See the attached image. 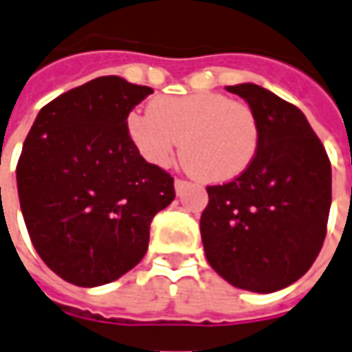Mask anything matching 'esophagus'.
<instances>
[{"label":"esophagus","instance_id":"esophagus-1","mask_svg":"<svg viewBox=\"0 0 352 352\" xmlns=\"http://www.w3.org/2000/svg\"><path fill=\"white\" fill-rule=\"evenodd\" d=\"M187 186H189V182H187V179H182V178L174 179V189H176V192H182Z\"/></svg>","mask_w":352,"mask_h":352}]
</instances>
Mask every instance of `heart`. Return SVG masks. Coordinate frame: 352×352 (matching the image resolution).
I'll use <instances>...</instances> for the list:
<instances>
[{
    "mask_svg": "<svg viewBox=\"0 0 352 352\" xmlns=\"http://www.w3.org/2000/svg\"><path fill=\"white\" fill-rule=\"evenodd\" d=\"M148 111L129 113L126 128L137 152L152 165H168L182 141L189 170L208 184H224L256 157L260 126L254 111L221 92L160 96Z\"/></svg>",
    "mask_w": 352,
    "mask_h": 352,
    "instance_id": "1",
    "label": "heart"
}]
</instances>
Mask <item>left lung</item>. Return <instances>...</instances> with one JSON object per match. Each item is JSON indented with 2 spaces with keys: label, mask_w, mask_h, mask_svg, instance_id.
Listing matches in <instances>:
<instances>
[{
  "label": "left lung",
  "mask_w": 352,
  "mask_h": 352,
  "mask_svg": "<svg viewBox=\"0 0 352 352\" xmlns=\"http://www.w3.org/2000/svg\"><path fill=\"white\" fill-rule=\"evenodd\" d=\"M226 91L254 111L260 144L245 173L206 187L204 252L232 286L273 293L306 274L323 247L332 202L330 161L295 105L254 83Z\"/></svg>",
  "instance_id": "left-lung-1"
}]
</instances>
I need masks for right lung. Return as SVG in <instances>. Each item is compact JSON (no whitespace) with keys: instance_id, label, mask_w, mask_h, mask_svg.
I'll return each instance as SVG.
<instances>
[{"instance_id":"right-lung-1","label":"right lung","mask_w":352,"mask_h":352,"mask_svg":"<svg viewBox=\"0 0 352 352\" xmlns=\"http://www.w3.org/2000/svg\"><path fill=\"white\" fill-rule=\"evenodd\" d=\"M102 76L44 105L16 165L33 247L55 274L81 287L109 284L142 260L150 223L176 197L174 178L128 135L131 109L152 94Z\"/></svg>"}]
</instances>
